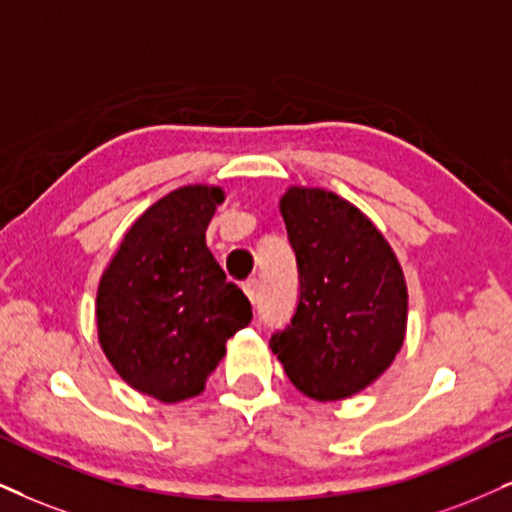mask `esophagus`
<instances>
[{"label": "esophagus", "mask_w": 512, "mask_h": 512, "mask_svg": "<svg viewBox=\"0 0 512 512\" xmlns=\"http://www.w3.org/2000/svg\"><path fill=\"white\" fill-rule=\"evenodd\" d=\"M244 294L249 296V301H251V304H254V301L258 299V280H249V282H246V285H244Z\"/></svg>", "instance_id": "esophagus-1"}]
</instances>
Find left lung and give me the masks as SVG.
<instances>
[{"label":"left lung","mask_w":512,"mask_h":512,"mask_svg":"<svg viewBox=\"0 0 512 512\" xmlns=\"http://www.w3.org/2000/svg\"><path fill=\"white\" fill-rule=\"evenodd\" d=\"M299 266V306L270 349L313 401H342L370 387L406 339L408 287L401 263L358 206L323 187L280 197Z\"/></svg>","instance_id":"1"}]
</instances>
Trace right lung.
<instances>
[{
    "mask_svg": "<svg viewBox=\"0 0 512 512\" xmlns=\"http://www.w3.org/2000/svg\"><path fill=\"white\" fill-rule=\"evenodd\" d=\"M223 187L185 185L151 204L106 266L97 337L113 370L140 394L199 396L225 344L251 323V304L206 246Z\"/></svg>",
    "mask_w": 512,
    "mask_h": 512,
    "instance_id": "obj_1",
    "label": "right lung"
}]
</instances>
